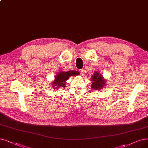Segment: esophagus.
<instances>
[{"instance_id":"obj_1","label":"esophagus","mask_w":148,"mask_h":148,"mask_svg":"<svg viewBox=\"0 0 148 148\" xmlns=\"http://www.w3.org/2000/svg\"><path fill=\"white\" fill-rule=\"evenodd\" d=\"M80 74H81V75H84V73H85V69H80Z\"/></svg>"}]
</instances>
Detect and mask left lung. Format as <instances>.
Segmentation results:
<instances>
[{
	"label": "left lung",
	"instance_id": "obj_1",
	"mask_svg": "<svg viewBox=\"0 0 148 148\" xmlns=\"http://www.w3.org/2000/svg\"><path fill=\"white\" fill-rule=\"evenodd\" d=\"M91 81H92L91 88L95 90H99L105 86L106 80L103 77V75L99 72L95 71L91 76Z\"/></svg>",
	"mask_w": 148,
	"mask_h": 148
}]
</instances>
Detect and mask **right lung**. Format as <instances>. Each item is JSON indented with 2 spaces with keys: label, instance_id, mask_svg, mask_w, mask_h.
<instances>
[{
  "label": "right lung",
  "instance_id": "right-lung-1",
  "mask_svg": "<svg viewBox=\"0 0 148 148\" xmlns=\"http://www.w3.org/2000/svg\"><path fill=\"white\" fill-rule=\"evenodd\" d=\"M79 73L77 71H69L67 72H59L55 77V80L52 83H53V88L54 89L60 88L61 87H65L66 85V81L69 79V77L72 75H79Z\"/></svg>",
  "mask_w": 148,
  "mask_h": 148
}]
</instances>
